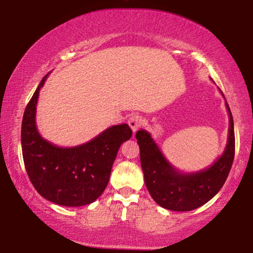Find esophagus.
<instances>
[{
	"label": "esophagus",
	"mask_w": 253,
	"mask_h": 253,
	"mask_svg": "<svg viewBox=\"0 0 253 253\" xmlns=\"http://www.w3.org/2000/svg\"><path fill=\"white\" fill-rule=\"evenodd\" d=\"M127 124H129L133 132H136L138 129H140V127L143 126L144 119L139 115H133L130 117L129 121H127Z\"/></svg>",
	"instance_id": "esophagus-1"
}]
</instances>
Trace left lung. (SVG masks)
<instances>
[{"mask_svg":"<svg viewBox=\"0 0 253 253\" xmlns=\"http://www.w3.org/2000/svg\"><path fill=\"white\" fill-rule=\"evenodd\" d=\"M227 109L230 124L226 150L210 168L193 174H181L176 170L162 155L151 134L145 130L137 131L145 184L152 198L161 207L178 212L192 211L212 199L222 188L235 155L234 120L228 103Z\"/></svg>","mask_w":253,"mask_h":253,"instance_id":"obj_1","label":"left lung"}]
</instances>
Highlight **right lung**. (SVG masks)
Segmentation results:
<instances>
[{
	"label": "right lung",
	"mask_w": 253,
	"mask_h": 253,
	"mask_svg": "<svg viewBox=\"0 0 253 253\" xmlns=\"http://www.w3.org/2000/svg\"><path fill=\"white\" fill-rule=\"evenodd\" d=\"M47 76L23 116L22 151L26 172L34 189L49 202L70 207L88 205L105 191L119 148L130 139L132 130L127 124H120L79 146L64 148L50 144L36 126L38 96Z\"/></svg>",
	"instance_id": "obj_1"
}]
</instances>
